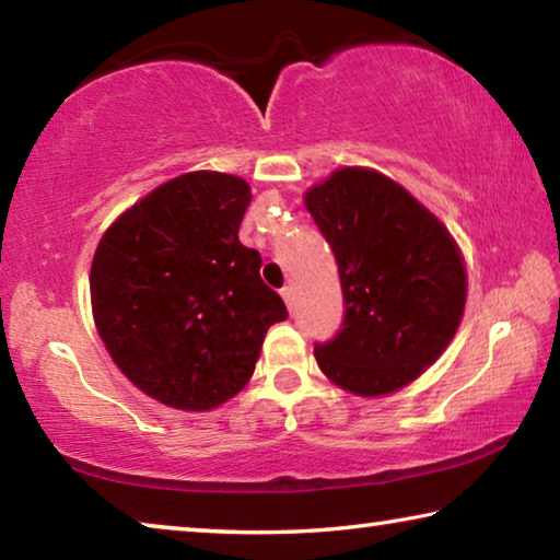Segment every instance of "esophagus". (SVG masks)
Masks as SVG:
<instances>
[{
    "mask_svg": "<svg viewBox=\"0 0 560 560\" xmlns=\"http://www.w3.org/2000/svg\"><path fill=\"white\" fill-rule=\"evenodd\" d=\"M281 299H283V303H287V306L291 308V306H293V299H296V293H293L291 287H283V289H281Z\"/></svg>",
    "mask_w": 560,
    "mask_h": 560,
    "instance_id": "1",
    "label": "esophagus"
}]
</instances>
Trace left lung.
<instances>
[{
  "label": "left lung",
  "instance_id": "left-lung-1",
  "mask_svg": "<svg viewBox=\"0 0 560 560\" xmlns=\"http://www.w3.org/2000/svg\"><path fill=\"white\" fill-rule=\"evenodd\" d=\"M343 289V324L314 346L320 371L355 395L412 383L450 346L467 299L459 249L390 177L343 167L306 192Z\"/></svg>",
  "mask_w": 560,
  "mask_h": 560
}]
</instances>
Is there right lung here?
<instances>
[{
    "label": "right lung",
    "instance_id": "add662e5",
    "mask_svg": "<svg viewBox=\"0 0 560 560\" xmlns=\"http://www.w3.org/2000/svg\"><path fill=\"white\" fill-rule=\"evenodd\" d=\"M242 177L187 173L108 226L91 267L101 340L145 395L212 410L249 383L269 326L289 316L240 242Z\"/></svg>",
    "mask_w": 560,
    "mask_h": 560
}]
</instances>
